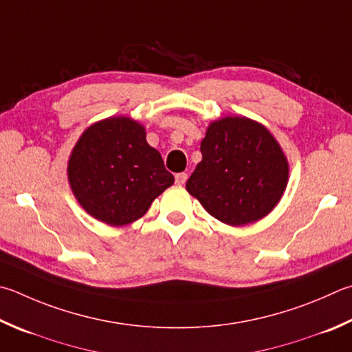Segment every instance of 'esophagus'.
I'll return each mask as SVG.
<instances>
[{
    "instance_id": "obj_1",
    "label": "esophagus",
    "mask_w": 352,
    "mask_h": 352,
    "mask_svg": "<svg viewBox=\"0 0 352 352\" xmlns=\"http://www.w3.org/2000/svg\"><path fill=\"white\" fill-rule=\"evenodd\" d=\"M186 180H188L186 172H180V174L175 175V183L178 184V186H183V184L186 183Z\"/></svg>"
}]
</instances>
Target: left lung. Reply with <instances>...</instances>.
<instances>
[{"label": "left lung", "instance_id": "1", "mask_svg": "<svg viewBox=\"0 0 352 352\" xmlns=\"http://www.w3.org/2000/svg\"><path fill=\"white\" fill-rule=\"evenodd\" d=\"M200 151L203 158L186 189L217 220L243 226L276 208L286 189L289 166L263 124L246 117L212 121Z\"/></svg>", "mask_w": 352, "mask_h": 352}]
</instances>
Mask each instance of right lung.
Segmentation results:
<instances>
[{
    "mask_svg": "<svg viewBox=\"0 0 352 352\" xmlns=\"http://www.w3.org/2000/svg\"><path fill=\"white\" fill-rule=\"evenodd\" d=\"M67 178L82 209L111 226L138 220L174 183L160 152L146 142L144 127L127 117L101 120L82 132Z\"/></svg>",
    "mask_w": 352,
    "mask_h": 352,
    "instance_id": "add662e5",
    "label": "right lung"
}]
</instances>
